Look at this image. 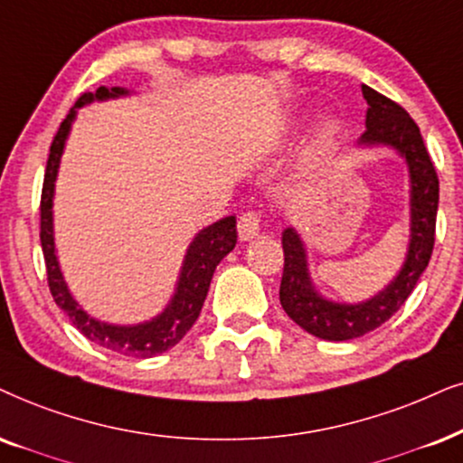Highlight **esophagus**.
I'll use <instances>...</instances> for the list:
<instances>
[{"label":"esophagus","mask_w":463,"mask_h":463,"mask_svg":"<svg viewBox=\"0 0 463 463\" xmlns=\"http://www.w3.org/2000/svg\"><path fill=\"white\" fill-rule=\"evenodd\" d=\"M260 212H245L241 218L237 222V231H239V239L241 241H250V239H254L256 235L260 232Z\"/></svg>","instance_id":"34e87169"}]
</instances>
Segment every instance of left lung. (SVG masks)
Instances as JSON below:
<instances>
[{"mask_svg":"<svg viewBox=\"0 0 463 463\" xmlns=\"http://www.w3.org/2000/svg\"><path fill=\"white\" fill-rule=\"evenodd\" d=\"M367 100L365 132L359 145L376 147L387 145L395 149L408 164L411 173V243L406 260L387 288L380 290L372 299L361 303H335L325 299L314 288L307 271V254L299 232L286 228L282 232L284 273L279 284V303L284 312L301 329L329 342H344L365 335L384 325L403 301L411 297L420 273L431 259L436 241V213H438V175L427 154L419 126L400 104L389 100L372 87H361Z\"/></svg>","mask_w":463,"mask_h":463,"instance_id":"left-lung-1","label":"left lung"}]
</instances>
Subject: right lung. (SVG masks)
Masks as SVG:
<instances>
[{
	"mask_svg": "<svg viewBox=\"0 0 463 463\" xmlns=\"http://www.w3.org/2000/svg\"><path fill=\"white\" fill-rule=\"evenodd\" d=\"M128 90L124 87H98L96 91H87L76 100L70 109L66 119L61 121L60 130L52 138L49 162H46L43 198H40V241H43L44 262H46V278H49V288L52 299L60 306L72 325L87 339L96 342L98 346L113 350L117 354L137 356V359H147L166 353L179 339L192 329L201 314L204 297H207L209 284H212L215 267L220 260L235 248L237 243V220L235 215L222 218L215 224L203 228L190 243L188 254H185L184 267H181L177 290H175L171 303L164 307L162 314L156 318L140 325H109L102 320L91 318L83 307L79 306L70 295L63 275L57 262L55 254V239H52V194H55V179L57 168L63 154V145L70 134L76 109L85 107L93 100H109V98L126 96Z\"/></svg>",
	"mask_w": 463,
	"mask_h": 463,
	"instance_id": "1",
	"label": "right lung"
}]
</instances>
